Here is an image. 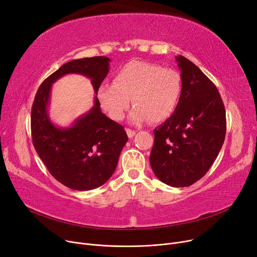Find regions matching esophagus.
Returning a JSON list of instances; mask_svg holds the SVG:
<instances>
[{
    "instance_id": "esophagus-1",
    "label": "esophagus",
    "mask_w": 257,
    "mask_h": 257,
    "mask_svg": "<svg viewBox=\"0 0 257 257\" xmlns=\"http://www.w3.org/2000/svg\"><path fill=\"white\" fill-rule=\"evenodd\" d=\"M126 132H127V136H128V138H129V139L133 138L134 136H136V133H137V131H136V130H132V129H129V128H127V129H126Z\"/></svg>"
}]
</instances>
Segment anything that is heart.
<instances>
[{
	"mask_svg": "<svg viewBox=\"0 0 257 257\" xmlns=\"http://www.w3.org/2000/svg\"><path fill=\"white\" fill-rule=\"evenodd\" d=\"M182 89L180 74L169 67L146 61H130L115 73L113 83L99 86L97 96L110 118L124 117L132 98L134 123L149 118L153 123L165 120L176 109Z\"/></svg>",
	"mask_w": 257,
	"mask_h": 257,
	"instance_id": "1",
	"label": "heart"
}]
</instances>
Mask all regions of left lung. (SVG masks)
Listing matches in <instances>:
<instances>
[{
	"label": "left lung",
	"mask_w": 257,
	"mask_h": 257,
	"mask_svg": "<svg viewBox=\"0 0 257 257\" xmlns=\"http://www.w3.org/2000/svg\"><path fill=\"white\" fill-rule=\"evenodd\" d=\"M182 89L174 113L154 129L150 165L174 187L190 186L212 166L226 134L225 107L212 81L192 61L176 56Z\"/></svg>",
	"instance_id": "obj_1"
}]
</instances>
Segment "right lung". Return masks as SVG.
<instances>
[{"mask_svg": "<svg viewBox=\"0 0 257 257\" xmlns=\"http://www.w3.org/2000/svg\"><path fill=\"white\" fill-rule=\"evenodd\" d=\"M109 61L108 57L97 56L66 62L40 84L34 98L33 146L52 176L72 190L89 191L109 179L128 137L123 126L102 113L97 97L91 109L72 127H56L48 114L51 86L66 74H80L91 79L97 93L109 72Z\"/></svg>", "mask_w": 257, "mask_h": 257, "instance_id": "right-lung-1", "label": "right lung"}]
</instances>
